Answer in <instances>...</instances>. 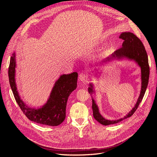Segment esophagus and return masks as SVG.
<instances>
[{
    "instance_id": "obj_1",
    "label": "esophagus",
    "mask_w": 157,
    "mask_h": 157,
    "mask_svg": "<svg viewBox=\"0 0 157 157\" xmlns=\"http://www.w3.org/2000/svg\"><path fill=\"white\" fill-rule=\"evenodd\" d=\"M87 79V76L86 75L85 73H81L79 75V79L81 81H86Z\"/></svg>"
}]
</instances>
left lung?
I'll use <instances>...</instances> for the list:
<instances>
[{"instance_id":"8db88e82","label":"left lung","mask_w":157,"mask_h":157,"mask_svg":"<svg viewBox=\"0 0 157 157\" xmlns=\"http://www.w3.org/2000/svg\"><path fill=\"white\" fill-rule=\"evenodd\" d=\"M119 38L121 39L124 40V42L122 43V47L119 49L117 50L116 51H115L114 53L112 54V55L108 57L105 60H109L113 58H121L124 56H125L131 59L136 60L140 66L142 70L141 92L135 107H134L130 113L124 118H121L120 119L116 121H109L104 119L99 114L98 107L96 104L94 99H93L92 108L93 111V116L97 121H98L100 124L104 125H109L111 124H117L125 119L131 117L136 111L140 103L142 101L148 83L150 67L148 64L147 53L144 46L143 43L136 35L130 32L122 33L119 36ZM90 86L91 87H89L88 88V91L89 93H91L93 92V86L91 84Z\"/></svg>"}]
</instances>
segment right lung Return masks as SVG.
<instances>
[{"label":"right lung","instance_id":"1","mask_svg":"<svg viewBox=\"0 0 157 157\" xmlns=\"http://www.w3.org/2000/svg\"><path fill=\"white\" fill-rule=\"evenodd\" d=\"M15 68L13 56L10 58L9 67V83L15 99L23 113L29 120L38 124L50 126L61 124L66 117V107L68 97L77 87L78 73L61 76L53 87L47 103L42 108L35 109L27 107L20 99L15 82Z\"/></svg>","mask_w":157,"mask_h":157}]
</instances>
